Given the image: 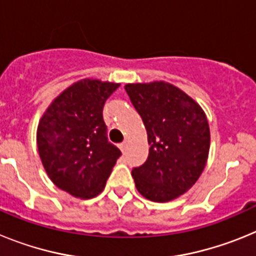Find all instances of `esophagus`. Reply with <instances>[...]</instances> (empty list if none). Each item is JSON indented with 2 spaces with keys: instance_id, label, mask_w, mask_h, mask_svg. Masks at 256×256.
Masks as SVG:
<instances>
[{
  "instance_id": "esophagus-1",
  "label": "esophagus",
  "mask_w": 256,
  "mask_h": 256,
  "mask_svg": "<svg viewBox=\"0 0 256 256\" xmlns=\"http://www.w3.org/2000/svg\"><path fill=\"white\" fill-rule=\"evenodd\" d=\"M119 148H120L122 152H124V151H126V142H123V144H119Z\"/></svg>"
}]
</instances>
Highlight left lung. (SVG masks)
I'll return each mask as SVG.
<instances>
[{"mask_svg":"<svg viewBox=\"0 0 256 256\" xmlns=\"http://www.w3.org/2000/svg\"><path fill=\"white\" fill-rule=\"evenodd\" d=\"M150 144L144 165L132 170L144 198L168 202L188 191L204 170L210 148L205 112L180 88L164 80L128 83Z\"/></svg>","mask_w":256,"mask_h":256,"instance_id":"8db88e82","label":"left lung"}]
</instances>
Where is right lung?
<instances>
[{
    "mask_svg": "<svg viewBox=\"0 0 256 256\" xmlns=\"http://www.w3.org/2000/svg\"><path fill=\"white\" fill-rule=\"evenodd\" d=\"M119 83L84 78L61 92L40 119V162L56 187L74 198L104 191L120 150L108 141L102 108Z\"/></svg>",
    "mask_w": 256,
    "mask_h": 256,
    "instance_id": "obj_1",
    "label": "right lung"
}]
</instances>
